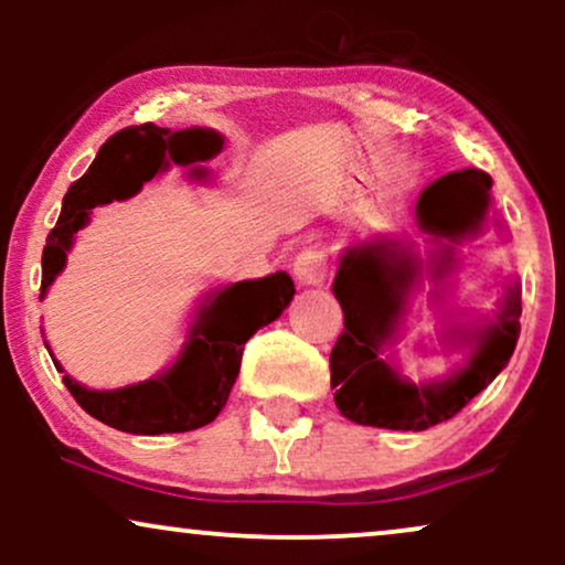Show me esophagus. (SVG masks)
Segmentation results:
<instances>
[{
	"label": "esophagus",
	"instance_id": "34e87169",
	"mask_svg": "<svg viewBox=\"0 0 565 565\" xmlns=\"http://www.w3.org/2000/svg\"><path fill=\"white\" fill-rule=\"evenodd\" d=\"M291 270H295L297 284H302V287H319V284H323V278H327V257L321 252L305 249L297 255L295 268Z\"/></svg>",
	"mask_w": 565,
	"mask_h": 565
}]
</instances>
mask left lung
<instances>
[{
	"mask_svg": "<svg viewBox=\"0 0 565 565\" xmlns=\"http://www.w3.org/2000/svg\"><path fill=\"white\" fill-rule=\"evenodd\" d=\"M491 178L459 170L419 193L417 223L427 233V260L414 244L374 236L342 249L332 291L345 329L329 355L334 404L350 423L387 430H427L468 406L508 366L521 334V284H502L491 316L444 313L438 329L446 353L462 361L444 377L414 382L395 364V345L414 295L433 281L430 297L444 300L459 268L457 244L476 238L491 215Z\"/></svg>",
	"mask_w": 565,
	"mask_h": 565,
	"instance_id": "8db88e82",
	"label": "left lung"
}]
</instances>
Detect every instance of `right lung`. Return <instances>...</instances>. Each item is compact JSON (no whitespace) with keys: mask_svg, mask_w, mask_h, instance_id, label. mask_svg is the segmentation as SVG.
Returning a JSON list of instances; mask_svg holds the SVG:
<instances>
[{"mask_svg":"<svg viewBox=\"0 0 565 565\" xmlns=\"http://www.w3.org/2000/svg\"><path fill=\"white\" fill-rule=\"evenodd\" d=\"M223 146L225 138L217 129L188 127L172 132L157 125L127 127L103 142L89 170L63 196L61 217L44 244L42 300L66 268L76 233L89 223L95 206L135 196L142 183L167 172L172 164L185 167L193 180H206L210 170L204 161L215 159ZM291 297L295 284L284 270L206 291L196 305L178 359L161 369L157 377L114 391L84 387L66 374L47 342L44 345L57 372H63V382L76 404L103 425L135 436L188 433L210 425L223 412L242 369L246 340L276 321Z\"/></svg>","mask_w":565,"mask_h":565,"instance_id":"right-lung-1","label":"right lung"}]
</instances>
